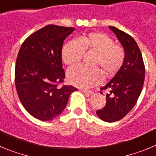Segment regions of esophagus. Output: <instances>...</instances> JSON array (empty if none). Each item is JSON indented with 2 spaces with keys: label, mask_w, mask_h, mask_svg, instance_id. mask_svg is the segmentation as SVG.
Returning <instances> with one entry per match:
<instances>
[{
  "label": "esophagus",
  "mask_w": 156,
  "mask_h": 156,
  "mask_svg": "<svg viewBox=\"0 0 156 156\" xmlns=\"http://www.w3.org/2000/svg\"><path fill=\"white\" fill-rule=\"evenodd\" d=\"M80 90L83 92H84V93L89 94H93V91H92V90H85V89H81Z\"/></svg>",
  "instance_id": "34e87169"
}]
</instances>
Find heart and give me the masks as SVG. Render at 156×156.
<instances>
[{"instance_id":"b5f03b06","label":"heart","mask_w":156,"mask_h":156,"mask_svg":"<svg viewBox=\"0 0 156 156\" xmlns=\"http://www.w3.org/2000/svg\"><path fill=\"white\" fill-rule=\"evenodd\" d=\"M85 51L98 53L95 65L100 66L107 74L119 71L124 62V51L113 40L103 33H90L80 40H73L64 45L62 57L66 65L73 66L79 62ZM70 83L80 88H90L102 80V73L98 69H90L77 66L67 73Z\"/></svg>"}]
</instances>
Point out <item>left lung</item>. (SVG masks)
I'll return each mask as SVG.
<instances>
[{
	"mask_svg": "<svg viewBox=\"0 0 156 156\" xmlns=\"http://www.w3.org/2000/svg\"><path fill=\"white\" fill-rule=\"evenodd\" d=\"M124 48V62L115 76L101 90H108L106 105L96 112L103 121L112 122L122 119L137 102L144 84L145 68L142 55L131 36L110 26ZM102 94V92H101Z\"/></svg>",
	"mask_w": 156,
	"mask_h": 156,
	"instance_id": "8db88e82",
	"label": "left lung"
}]
</instances>
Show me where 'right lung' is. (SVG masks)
<instances>
[{
	"label": "right lung",
	"mask_w": 156,
	"mask_h": 156,
	"mask_svg": "<svg viewBox=\"0 0 156 156\" xmlns=\"http://www.w3.org/2000/svg\"><path fill=\"white\" fill-rule=\"evenodd\" d=\"M73 27L48 25L28 37L16 59L15 83L20 101L31 115L49 121L62 113L70 94L77 90L62 86V50Z\"/></svg>",
	"instance_id": "1"
}]
</instances>
